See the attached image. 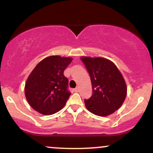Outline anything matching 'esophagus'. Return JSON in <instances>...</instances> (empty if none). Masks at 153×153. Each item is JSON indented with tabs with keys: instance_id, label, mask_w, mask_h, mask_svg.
<instances>
[{
	"instance_id": "esophagus-1",
	"label": "esophagus",
	"mask_w": 153,
	"mask_h": 153,
	"mask_svg": "<svg viewBox=\"0 0 153 153\" xmlns=\"http://www.w3.org/2000/svg\"><path fill=\"white\" fill-rule=\"evenodd\" d=\"M73 90H74L75 92H78V91H79V88H78V87L75 88L73 89Z\"/></svg>"
}]
</instances>
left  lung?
I'll list each match as a JSON object with an SVG mask.
<instances>
[{
  "label": "left lung",
  "instance_id": "8db88e82",
  "mask_svg": "<svg viewBox=\"0 0 153 153\" xmlns=\"http://www.w3.org/2000/svg\"><path fill=\"white\" fill-rule=\"evenodd\" d=\"M92 84L93 94L84 100L87 109L100 117L108 116L120 108L127 96L122 75L111 61L102 57H82Z\"/></svg>",
  "mask_w": 153,
  "mask_h": 153
}]
</instances>
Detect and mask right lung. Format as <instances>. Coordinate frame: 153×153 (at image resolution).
I'll use <instances>...</instances> for the list:
<instances>
[{"label": "right lung", "mask_w": 153, "mask_h": 153, "mask_svg": "<svg viewBox=\"0 0 153 153\" xmlns=\"http://www.w3.org/2000/svg\"><path fill=\"white\" fill-rule=\"evenodd\" d=\"M71 62V57L50 56L35 67L25 84L26 100L35 111L51 115L64 107L71 94L63 73Z\"/></svg>", "instance_id": "right-lung-1"}]
</instances>
